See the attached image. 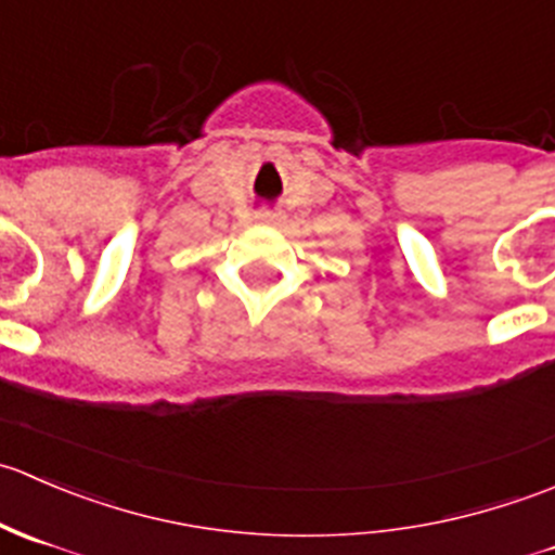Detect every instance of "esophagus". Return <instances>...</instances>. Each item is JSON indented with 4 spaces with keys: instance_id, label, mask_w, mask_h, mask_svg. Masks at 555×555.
I'll list each match as a JSON object with an SVG mask.
<instances>
[{
    "instance_id": "1",
    "label": "esophagus",
    "mask_w": 555,
    "mask_h": 555,
    "mask_svg": "<svg viewBox=\"0 0 555 555\" xmlns=\"http://www.w3.org/2000/svg\"><path fill=\"white\" fill-rule=\"evenodd\" d=\"M257 222H260V225H279V222H282V215L262 209V211H257Z\"/></svg>"
}]
</instances>
